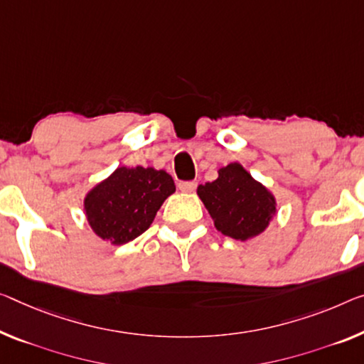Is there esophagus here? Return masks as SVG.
Masks as SVG:
<instances>
[{
  "label": "esophagus",
  "instance_id": "esophagus-1",
  "mask_svg": "<svg viewBox=\"0 0 364 364\" xmlns=\"http://www.w3.org/2000/svg\"><path fill=\"white\" fill-rule=\"evenodd\" d=\"M197 188V182H181L178 183V190L186 193H192Z\"/></svg>",
  "mask_w": 364,
  "mask_h": 364
}]
</instances>
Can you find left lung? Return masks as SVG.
<instances>
[{"label":"left lung","mask_w":364,"mask_h":364,"mask_svg":"<svg viewBox=\"0 0 364 364\" xmlns=\"http://www.w3.org/2000/svg\"><path fill=\"white\" fill-rule=\"evenodd\" d=\"M197 195L215 228L236 240L254 239L277 216V198L240 163L218 169V178L198 186Z\"/></svg>","instance_id":"8db88e82"}]
</instances>
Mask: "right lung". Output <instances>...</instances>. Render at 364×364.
Listing matches in <instances>:
<instances>
[{
  "label": "right lung",
  "mask_w": 364,
  "mask_h": 364,
  "mask_svg": "<svg viewBox=\"0 0 364 364\" xmlns=\"http://www.w3.org/2000/svg\"><path fill=\"white\" fill-rule=\"evenodd\" d=\"M174 192V181L164 169L120 166L86 193L87 225L105 242L127 244L153 225L161 205Z\"/></svg>",
  "instance_id": "add662e5"
}]
</instances>
